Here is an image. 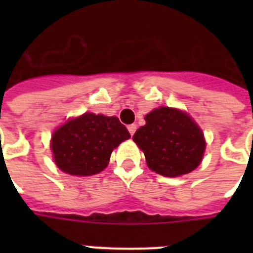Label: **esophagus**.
Wrapping results in <instances>:
<instances>
[{
	"instance_id": "obj_1",
	"label": "esophagus",
	"mask_w": 253,
	"mask_h": 253,
	"mask_svg": "<svg viewBox=\"0 0 253 253\" xmlns=\"http://www.w3.org/2000/svg\"><path fill=\"white\" fill-rule=\"evenodd\" d=\"M127 128H128V132H130L131 135H134L135 131H136V125H130Z\"/></svg>"
}]
</instances>
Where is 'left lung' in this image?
<instances>
[{"mask_svg": "<svg viewBox=\"0 0 253 253\" xmlns=\"http://www.w3.org/2000/svg\"><path fill=\"white\" fill-rule=\"evenodd\" d=\"M144 119L146 125L132 139L144 152L150 169L162 176L176 177L200 166L205 152L204 134L188 114L160 107Z\"/></svg>", "mask_w": 253, "mask_h": 253, "instance_id": "8db88e82", "label": "left lung"}]
</instances>
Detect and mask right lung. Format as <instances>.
Listing matches in <instances>:
<instances>
[{
	"label": "right lung",
	"instance_id": "right-lung-1",
	"mask_svg": "<svg viewBox=\"0 0 253 253\" xmlns=\"http://www.w3.org/2000/svg\"><path fill=\"white\" fill-rule=\"evenodd\" d=\"M130 132L117 117L85 113L63 125L52 135L56 166L73 176H91L106 168L110 155Z\"/></svg>",
	"mask_w": 253,
	"mask_h": 253
}]
</instances>
